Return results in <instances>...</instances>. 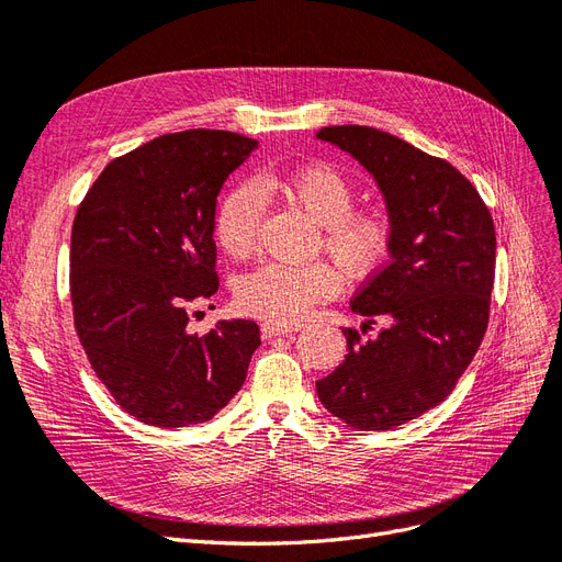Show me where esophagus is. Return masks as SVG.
Masks as SVG:
<instances>
[{"label":"esophagus","mask_w":562,"mask_h":562,"mask_svg":"<svg viewBox=\"0 0 562 562\" xmlns=\"http://www.w3.org/2000/svg\"><path fill=\"white\" fill-rule=\"evenodd\" d=\"M301 329V325H284V323H263L261 325V334H263V339H270V336H284V334H294V331H299Z\"/></svg>","instance_id":"obj_1"}]
</instances>
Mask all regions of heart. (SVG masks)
Segmentation results:
<instances>
[{
    "instance_id": "1",
    "label": "heart",
    "mask_w": 562,
    "mask_h": 562,
    "mask_svg": "<svg viewBox=\"0 0 562 562\" xmlns=\"http://www.w3.org/2000/svg\"><path fill=\"white\" fill-rule=\"evenodd\" d=\"M280 195L323 226V245L348 276L362 278L379 268L391 247V221L379 210H352L356 188L329 165H303L292 171H268L254 183L243 181L221 198L216 239L221 249L247 256L259 235L266 200ZM341 278L329 263L268 261L237 282L239 308L270 323H296L315 303L331 299Z\"/></svg>"
}]
</instances>
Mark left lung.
<instances>
[{
  "mask_svg": "<svg viewBox=\"0 0 562 562\" xmlns=\"http://www.w3.org/2000/svg\"><path fill=\"white\" fill-rule=\"evenodd\" d=\"M315 138L374 176L391 221V261L350 301L389 327L362 341L344 329L348 356L319 379L317 397L352 428L391 430L440 405L483 341L496 235L473 183L440 157L374 126H325Z\"/></svg>",
  "mask_w": 562,
  "mask_h": 562,
  "instance_id": "1",
  "label": "left lung"
}]
</instances>
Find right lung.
I'll return each instance as SVG.
<instances>
[{
	"label": "right lung",
	"mask_w": 562,
	"mask_h": 562,
	"mask_svg": "<svg viewBox=\"0 0 562 562\" xmlns=\"http://www.w3.org/2000/svg\"><path fill=\"white\" fill-rule=\"evenodd\" d=\"M259 140L190 130L157 136L101 171L72 223L75 329L117 405L157 428L204 424L243 389L251 319L198 336L188 303L218 290L214 216L228 176Z\"/></svg>",
	"instance_id": "add662e5"
}]
</instances>
